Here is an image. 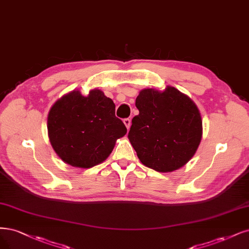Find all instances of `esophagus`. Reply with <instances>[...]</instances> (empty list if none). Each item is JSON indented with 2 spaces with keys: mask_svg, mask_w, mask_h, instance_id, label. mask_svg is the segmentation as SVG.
Listing matches in <instances>:
<instances>
[{
  "mask_svg": "<svg viewBox=\"0 0 249 249\" xmlns=\"http://www.w3.org/2000/svg\"><path fill=\"white\" fill-rule=\"evenodd\" d=\"M124 125L126 126V128L128 130V128H130V126H131V119L130 118H124Z\"/></svg>",
  "mask_w": 249,
  "mask_h": 249,
  "instance_id": "esophagus-1",
  "label": "esophagus"
}]
</instances>
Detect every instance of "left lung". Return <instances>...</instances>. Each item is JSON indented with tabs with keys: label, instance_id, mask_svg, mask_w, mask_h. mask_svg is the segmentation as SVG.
Segmentation results:
<instances>
[{
	"label": "left lung",
	"instance_id": "left-lung-1",
	"mask_svg": "<svg viewBox=\"0 0 249 249\" xmlns=\"http://www.w3.org/2000/svg\"><path fill=\"white\" fill-rule=\"evenodd\" d=\"M128 140L143 165L172 172L190 160L202 138V118L192 99L173 87L146 89L136 99Z\"/></svg>",
	"mask_w": 249,
	"mask_h": 249
}]
</instances>
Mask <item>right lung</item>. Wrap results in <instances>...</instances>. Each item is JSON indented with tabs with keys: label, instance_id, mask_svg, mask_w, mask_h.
Wrapping results in <instances>:
<instances>
[{
	"label": "right lung",
	"instance_id": "add662e5",
	"mask_svg": "<svg viewBox=\"0 0 249 249\" xmlns=\"http://www.w3.org/2000/svg\"><path fill=\"white\" fill-rule=\"evenodd\" d=\"M51 146L65 162L73 167L91 168L112 152L126 127L115 116L113 101L100 89L89 96L73 90L57 100L47 118Z\"/></svg>",
	"mask_w": 249,
	"mask_h": 249
}]
</instances>
